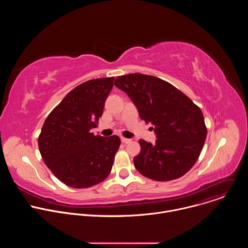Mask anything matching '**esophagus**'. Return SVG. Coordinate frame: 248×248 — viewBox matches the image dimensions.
Masks as SVG:
<instances>
[{"instance_id": "esophagus-1", "label": "esophagus", "mask_w": 248, "mask_h": 248, "mask_svg": "<svg viewBox=\"0 0 248 248\" xmlns=\"http://www.w3.org/2000/svg\"><path fill=\"white\" fill-rule=\"evenodd\" d=\"M121 140H122V142H123V143H124V144H127V143H129V142H130V139H128V138L122 137V138H121Z\"/></svg>"}]
</instances>
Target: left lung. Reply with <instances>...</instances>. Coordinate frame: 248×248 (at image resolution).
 <instances>
[{
	"label": "left lung",
	"mask_w": 248,
	"mask_h": 248,
	"mask_svg": "<svg viewBox=\"0 0 248 248\" xmlns=\"http://www.w3.org/2000/svg\"><path fill=\"white\" fill-rule=\"evenodd\" d=\"M115 85L131 99L140 119L154 125L156 141L140 139L136 170L148 179H179L196 163L207 135L201 110L182 91L158 78L130 74L118 77Z\"/></svg>",
	"instance_id": "8db88e82"
}]
</instances>
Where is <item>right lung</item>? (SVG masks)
<instances>
[{"label": "right lung", "mask_w": 248, "mask_h": 248, "mask_svg": "<svg viewBox=\"0 0 248 248\" xmlns=\"http://www.w3.org/2000/svg\"><path fill=\"white\" fill-rule=\"evenodd\" d=\"M114 78L83 82L70 91L47 117L38 138L41 156L62 184L87 188L109 175L121 145L117 135H94Z\"/></svg>", "instance_id": "obj_1"}]
</instances>
